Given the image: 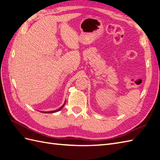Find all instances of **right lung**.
<instances>
[{"label": "right lung", "instance_id": "1", "mask_svg": "<svg viewBox=\"0 0 160 160\" xmlns=\"http://www.w3.org/2000/svg\"><path fill=\"white\" fill-rule=\"evenodd\" d=\"M64 104H65V102H64V104L59 109H58V110H54V111H50V112H45V113H53V112H58V111H60V110H61L62 108H63V106H64Z\"/></svg>", "mask_w": 160, "mask_h": 160}]
</instances>
